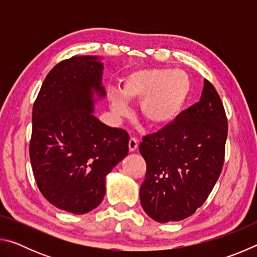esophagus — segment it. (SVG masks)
<instances>
[{
    "label": "esophagus",
    "instance_id": "obj_1",
    "mask_svg": "<svg viewBox=\"0 0 257 257\" xmlns=\"http://www.w3.org/2000/svg\"><path fill=\"white\" fill-rule=\"evenodd\" d=\"M128 147H129V151L130 152H134L137 150L138 147V141L135 137H132L129 139V144H128Z\"/></svg>",
    "mask_w": 257,
    "mask_h": 257
}]
</instances>
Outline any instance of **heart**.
I'll return each mask as SVG.
<instances>
[{"mask_svg":"<svg viewBox=\"0 0 257 257\" xmlns=\"http://www.w3.org/2000/svg\"><path fill=\"white\" fill-rule=\"evenodd\" d=\"M190 93V79L185 71L167 68H144L129 72L121 90L112 89L108 102L116 118L128 112L127 101H141V114L151 127L172 123ZM124 97L122 98V96Z\"/></svg>","mask_w":257,"mask_h":257,"instance_id":"b5f03b06","label":"heart"}]
</instances>
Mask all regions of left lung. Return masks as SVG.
Masks as SVG:
<instances>
[{
  "label": "left lung",
  "mask_w": 257,
  "mask_h": 257,
  "mask_svg": "<svg viewBox=\"0 0 257 257\" xmlns=\"http://www.w3.org/2000/svg\"><path fill=\"white\" fill-rule=\"evenodd\" d=\"M227 135L223 104L205 79L198 103L143 137L139 152L146 161V176L139 197L146 214L161 223L194 214L222 171Z\"/></svg>",
  "instance_id": "8db88e82"
}]
</instances>
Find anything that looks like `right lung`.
Wrapping results in <instances>:
<instances>
[{
    "label": "right lung",
    "instance_id": "1",
    "mask_svg": "<svg viewBox=\"0 0 257 257\" xmlns=\"http://www.w3.org/2000/svg\"><path fill=\"white\" fill-rule=\"evenodd\" d=\"M98 56H72L46 76L33 107L29 144L35 180L60 210L84 214L105 194V177L128 154L129 135L101 122L94 95L105 96Z\"/></svg>",
    "mask_w": 257,
    "mask_h": 257
}]
</instances>
